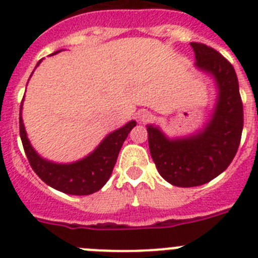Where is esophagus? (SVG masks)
<instances>
[{"mask_svg": "<svg viewBox=\"0 0 258 258\" xmlns=\"http://www.w3.org/2000/svg\"><path fill=\"white\" fill-rule=\"evenodd\" d=\"M151 118H153V114H151L149 111H146V109H141V111H138L137 120L140 121V122H142V124L149 122Z\"/></svg>", "mask_w": 258, "mask_h": 258, "instance_id": "34e87169", "label": "esophagus"}]
</instances>
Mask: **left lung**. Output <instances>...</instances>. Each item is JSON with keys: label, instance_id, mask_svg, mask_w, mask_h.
I'll use <instances>...</instances> for the list:
<instances>
[{"label": "left lung", "instance_id": "1", "mask_svg": "<svg viewBox=\"0 0 258 258\" xmlns=\"http://www.w3.org/2000/svg\"><path fill=\"white\" fill-rule=\"evenodd\" d=\"M195 66L214 79L217 99L210 118L196 133L169 138L156 125H147L149 149L163 179L180 188L206 184L230 166L243 132V103L234 66L219 52L190 43Z\"/></svg>", "mask_w": 258, "mask_h": 258}]
</instances>
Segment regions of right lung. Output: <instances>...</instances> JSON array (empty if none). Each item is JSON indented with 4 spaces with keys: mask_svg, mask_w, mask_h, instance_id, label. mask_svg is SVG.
<instances>
[{
    "mask_svg": "<svg viewBox=\"0 0 258 258\" xmlns=\"http://www.w3.org/2000/svg\"><path fill=\"white\" fill-rule=\"evenodd\" d=\"M58 52L60 50L54 52L53 54ZM40 62L41 60L37 62L36 66H39ZM22 104L21 113H19V133H21L22 144H23L24 153L27 155L28 162L35 173L47 185L66 195L87 196L102 189L108 179L111 177L118 153L124 141L126 140L127 134L137 125L136 121L132 120L124 126L109 133L98 145L95 150L82 159L72 163H56L44 159L31 145L26 129H24L23 118H22Z\"/></svg>",
    "mask_w": 258,
    "mask_h": 258,
    "instance_id": "obj_1",
    "label": "right lung"
}]
</instances>
